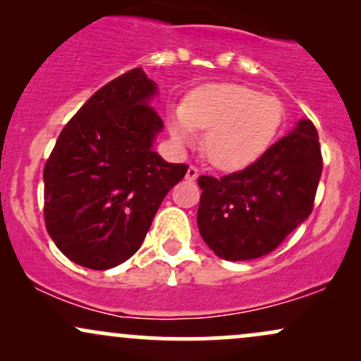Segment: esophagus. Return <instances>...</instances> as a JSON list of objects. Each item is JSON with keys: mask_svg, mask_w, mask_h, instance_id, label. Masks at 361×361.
Here are the masks:
<instances>
[{"mask_svg": "<svg viewBox=\"0 0 361 361\" xmlns=\"http://www.w3.org/2000/svg\"><path fill=\"white\" fill-rule=\"evenodd\" d=\"M186 180H188V181H195V180H197V178H198V169L197 168H195V166H190L188 168V171H186Z\"/></svg>", "mask_w": 361, "mask_h": 361, "instance_id": "1", "label": "esophagus"}]
</instances>
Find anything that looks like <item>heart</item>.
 Instances as JSON below:
<instances>
[{
    "instance_id": "b5f03b06",
    "label": "heart",
    "mask_w": 361,
    "mask_h": 361,
    "mask_svg": "<svg viewBox=\"0 0 361 361\" xmlns=\"http://www.w3.org/2000/svg\"><path fill=\"white\" fill-rule=\"evenodd\" d=\"M285 109L276 97L235 82L197 88L169 117V134L188 146L193 130H207L204 152L214 166L243 169L259 159L279 135Z\"/></svg>"
}]
</instances>
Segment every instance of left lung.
<instances>
[{
    "label": "left lung",
    "instance_id": "8db88e82",
    "mask_svg": "<svg viewBox=\"0 0 361 361\" xmlns=\"http://www.w3.org/2000/svg\"><path fill=\"white\" fill-rule=\"evenodd\" d=\"M321 173L317 130L302 118L243 171L198 178L200 235L227 261L268 255L312 212Z\"/></svg>",
    "mask_w": 361,
    "mask_h": 361
}]
</instances>
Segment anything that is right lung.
<instances>
[{
    "mask_svg": "<svg viewBox=\"0 0 361 361\" xmlns=\"http://www.w3.org/2000/svg\"><path fill=\"white\" fill-rule=\"evenodd\" d=\"M156 94L140 68L115 78L62 128L45 163V227L76 264L109 270L130 258L188 169L152 149L164 128Z\"/></svg>",
    "mask_w": 361,
    "mask_h": 361,
    "instance_id": "add662e5",
    "label": "right lung"
}]
</instances>
